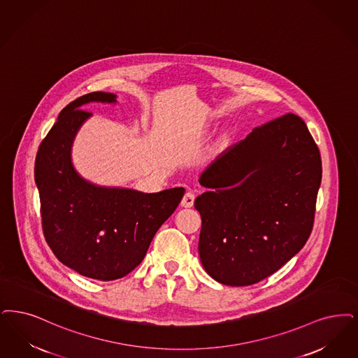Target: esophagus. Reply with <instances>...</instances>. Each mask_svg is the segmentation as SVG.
Wrapping results in <instances>:
<instances>
[{
  "label": "esophagus",
  "instance_id": "1",
  "mask_svg": "<svg viewBox=\"0 0 358 358\" xmlns=\"http://www.w3.org/2000/svg\"><path fill=\"white\" fill-rule=\"evenodd\" d=\"M194 199H196L194 193L187 192V193H185V196L182 197V200H181V206L182 208H192L193 203H194Z\"/></svg>",
  "mask_w": 358,
  "mask_h": 358
}]
</instances>
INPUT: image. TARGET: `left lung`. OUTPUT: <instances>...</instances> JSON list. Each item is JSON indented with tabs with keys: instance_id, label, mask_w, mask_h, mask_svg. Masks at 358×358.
Wrapping results in <instances>:
<instances>
[{
	"instance_id": "8db88e82",
	"label": "left lung",
	"mask_w": 358,
	"mask_h": 358,
	"mask_svg": "<svg viewBox=\"0 0 358 358\" xmlns=\"http://www.w3.org/2000/svg\"><path fill=\"white\" fill-rule=\"evenodd\" d=\"M320 150L299 115L256 128L201 174L199 253L217 282L248 286L294 257L313 228Z\"/></svg>"
}]
</instances>
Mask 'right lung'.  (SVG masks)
I'll use <instances>...</instances> for the list:
<instances>
[{
    "instance_id": "add662e5",
    "label": "right lung",
    "mask_w": 358,
    "mask_h": 358,
    "mask_svg": "<svg viewBox=\"0 0 358 358\" xmlns=\"http://www.w3.org/2000/svg\"><path fill=\"white\" fill-rule=\"evenodd\" d=\"M117 103L113 93L93 92L58 115L38 148L34 181L40 193L45 240L65 266L100 281L121 278L141 264L159 227L185 189L143 193L85 180L73 165L72 146L92 115L85 105Z\"/></svg>"
}]
</instances>
